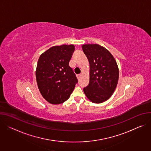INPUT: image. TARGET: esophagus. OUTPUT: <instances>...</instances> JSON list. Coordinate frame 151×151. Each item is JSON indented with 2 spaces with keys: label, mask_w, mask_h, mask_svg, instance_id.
<instances>
[{
  "label": "esophagus",
  "mask_w": 151,
  "mask_h": 151,
  "mask_svg": "<svg viewBox=\"0 0 151 151\" xmlns=\"http://www.w3.org/2000/svg\"><path fill=\"white\" fill-rule=\"evenodd\" d=\"M81 75H77V78H78V79H79V78H81Z\"/></svg>",
  "instance_id": "1"
}]
</instances>
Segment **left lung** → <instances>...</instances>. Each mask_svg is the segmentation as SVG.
<instances>
[{
  "label": "left lung",
  "instance_id": "obj_1",
  "mask_svg": "<svg viewBox=\"0 0 151 151\" xmlns=\"http://www.w3.org/2000/svg\"><path fill=\"white\" fill-rule=\"evenodd\" d=\"M82 50L90 64L89 84L83 88L93 103H101L114 93L119 78V69L112 54L98 44H83Z\"/></svg>",
  "mask_w": 151,
  "mask_h": 151
}]
</instances>
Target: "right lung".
<instances>
[{"mask_svg":"<svg viewBox=\"0 0 151 151\" xmlns=\"http://www.w3.org/2000/svg\"><path fill=\"white\" fill-rule=\"evenodd\" d=\"M74 50L73 45L54 46L39 58L36 70L37 87L42 97L51 104L66 101L78 82L69 65Z\"/></svg>","mask_w":151,"mask_h":151,"instance_id":"add662e5","label":"right lung"}]
</instances>
